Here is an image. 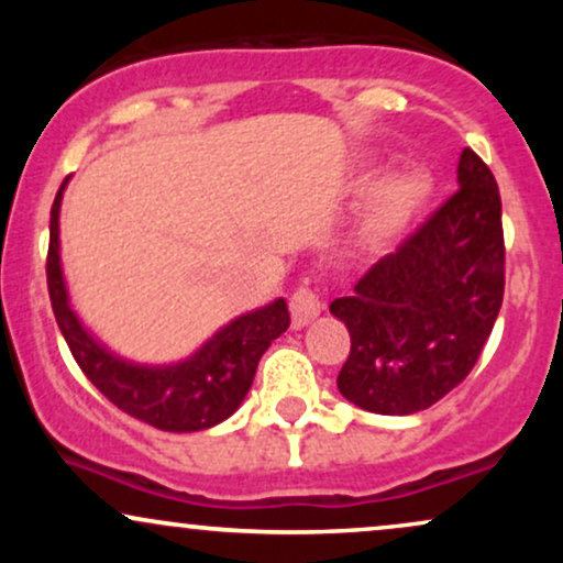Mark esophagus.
Returning <instances> with one entry per match:
<instances>
[{"mask_svg": "<svg viewBox=\"0 0 563 563\" xmlns=\"http://www.w3.org/2000/svg\"><path fill=\"white\" fill-rule=\"evenodd\" d=\"M320 312H322V301L312 288L299 286L294 290V296H290V314H294L296 328L309 325V322L318 318Z\"/></svg>", "mask_w": 563, "mask_h": 563, "instance_id": "34e87169", "label": "esophagus"}]
</instances>
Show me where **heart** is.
Wrapping results in <instances>:
<instances>
[{
  "label": "heart",
  "instance_id": "obj_1",
  "mask_svg": "<svg viewBox=\"0 0 563 563\" xmlns=\"http://www.w3.org/2000/svg\"><path fill=\"white\" fill-rule=\"evenodd\" d=\"M426 196V179L421 174H397L378 187L367 209V230L373 235L397 232Z\"/></svg>",
  "mask_w": 563,
  "mask_h": 563
}]
</instances>
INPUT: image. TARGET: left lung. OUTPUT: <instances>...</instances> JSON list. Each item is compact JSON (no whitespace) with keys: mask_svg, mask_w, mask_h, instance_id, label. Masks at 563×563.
Listing matches in <instances>:
<instances>
[{"mask_svg":"<svg viewBox=\"0 0 563 563\" xmlns=\"http://www.w3.org/2000/svg\"><path fill=\"white\" fill-rule=\"evenodd\" d=\"M506 290L500 190L471 147L457 190L394 254L331 303L352 335L339 373L349 402L378 416H410L474 371Z\"/></svg>","mask_w":563,"mask_h":563,"instance_id":"1","label":"left lung"}]
</instances>
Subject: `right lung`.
Here are the masks:
<instances>
[{"instance_id":"right-lung-1","label":"right lung","mask_w":563,"mask_h":563,"mask_svg":"<svg viewBox=\"0 0 563 563\" xmlns=\"http://www.w3.org/2000/svg\"><path fill=\"white\" fill-rule=\"evenodd\" d=\"M68 177L49 211L47 288L63 339L97 391L126 416L161 431H203L230 418L254 384L262 354L290 325L286 299L241 314L211 335L192 357L177 365H134L108 352L81 325L68 303L60 267V200Z\"/></svg>"}]
</instances>
